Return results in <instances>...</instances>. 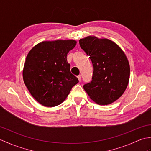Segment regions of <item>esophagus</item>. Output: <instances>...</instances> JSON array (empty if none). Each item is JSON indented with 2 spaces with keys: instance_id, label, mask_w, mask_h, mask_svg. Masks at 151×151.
<instances>
[{
  "instance_id": "1",
  "label": "esophagus",
  "mask_w": 151,
  "mask_h": 151,
  "mask_svg": "<svg viewBox=\"0 0 151 151\" xmlns=\"http://www.w3.org/2000/svg\"><path fill=\"white\" fill-rule=\"evenodd\" d=\"M77 78H78V81H81V75H78V76H77Z\"/></svg>"
}]
</instances>
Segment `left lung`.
Returning a JSON list of instances; mask_svg holds the SVG:
<instances>
[{
  "mask_svg": "<svg viewBox=\"0 0 151 151\" xmlns=\"http://www.w3.org/2000/svg\"><path fill=\"white\" fill-rule=\"evenodd\" d=\"M79 43L93 66L92 81L84 85V90L98 104L113 103L129 84L130 65L126 54L117 44L106 38L89 36L80 40Z\"/></svg>",
  "mask_w": 151,
  "mask_h": 151,
  "instance_id": "8db88e82",
  "label": "left lung"
}]
</instances>
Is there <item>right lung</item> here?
Returning <instances> with one entry per match:
<instances>
[{"label":"right lung","mask_w":151,"mask_h":151,"mask_svg":"<svg viewBox=\"0 0 151 151\" xmlns=\"http://www.w3.org/2000/svg\"><path fill=\"white\" fill-rule=\"evenodd\" d=\"M76 45L73 40L44 41L27 54L22 70L23 81L32 96L44 106L62 103L78 82L67 61V54Z\"/></svg>","instance_id":"right-lung-1"}]
</instances>
